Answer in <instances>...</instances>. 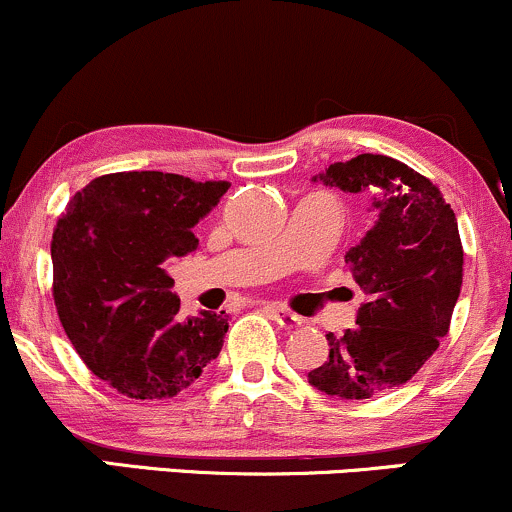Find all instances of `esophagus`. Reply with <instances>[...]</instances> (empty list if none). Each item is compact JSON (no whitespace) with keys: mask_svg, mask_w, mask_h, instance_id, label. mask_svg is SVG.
Segmentation results:
<instances>
[{"mask_svg":"<svg viewBox=\"0 0 512 512\" xmlns=\"http://www.w3.org/2000/svg\"><path fill=\"white\" fill-rule=\"evenodd\" d=\"M269 313H272V317L276 322H279L281 327H286V330H296V327L303 325V317L291 313V310H286L284 305H267Z\"/></svg>","mask_w":512,"mask_h":512,"instance_id":"obj_1","label":"esophagus"}]
</instances>
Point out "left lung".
<instances>
[{
    "instance_id": "obj_1",
    "label": "left lung",
    "mask_w": 512,
    "mask_h": 512,
    "mask_svg": "<svg viewBox=\"0 0 512 512\" xmlns=\"http://www.w3.org/2000/svg\"><path fill=\"white\" fill-rule=\"evenodd\" d=\"M313 182L368 192L375 223L344 255L366 293L358 327L327 334L330 356L308 383L332 397L368 399L411 380L448 334L464 260L455 211L431 180L390 156L332 163Z\"/></svg>"
}]
</instances>
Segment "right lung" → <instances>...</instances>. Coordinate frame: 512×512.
Segmentation results:
<instances>
[{"label": "right lung", "mask_w": 512, "mask_h": 512, "mask_svg": "<svg viewBox=\"0 0 512 512\" xmlns=\"http://www.w3.org/2000/svg\"><path fill=\"white\" fill-rule=\"evenodd\" d=\"M228 182H195L161 170L91 180L52 236L55 305L88 370L132 399H166L190 387L219 356L228 315L180 317L168 274L197 248L192 233Z\"/></svg>", "instance_id": "1"}]
</instances>
